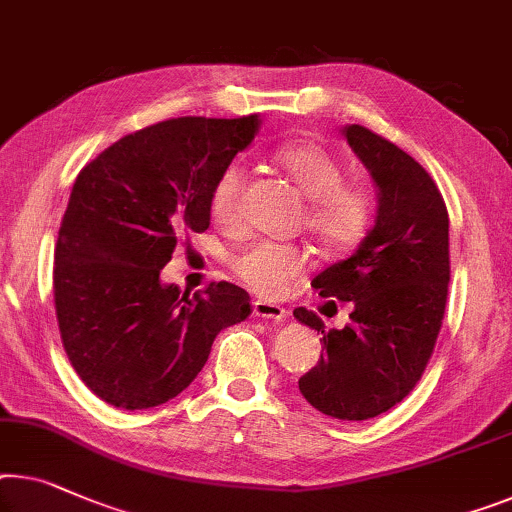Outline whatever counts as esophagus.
I'll list each match as a JSON object with an SVG mask.
<instances>
[{
	"mask_svg": "<svg viewBox=\"0 0 512 512\" xmlns=\"http://www.w3.org/2000/svg\"><path fill=\"white\" fill-rule=\"evenodd\" d=\"M255 317L259 319H271V322H285L287 319V310L280 308V305L271 303V301H255Z\"/></svg>",
	"mask_w": 512,
	"mask_h": 512,
	"instance_id": "1",
	"label": "esophagus"
}]
</instances>
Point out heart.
Returning a JSON list of instances; mask_svg holds the SVG:
<instances>
[{
    "label": "heart",
    "mask_w": 512,
    "mask_h": 512,
    "mask_svg": "<svg viewBox=\"0 0 512 512\" xmlns=\"http://www.w3.org/2000/svg\"><path fill=\"white\" fill-rule=\"evenodd\" d=\"M273 160L287 179L308 200L305 227L329 248H352L372 223L375 202L361 183L345 181V167L324 147L312 142H287L276 149ZM246 186L243 165L232 163L211 190V211L218 223L230 225L239 218L241 193ZM308 266V255L296 246L255 243L232 259V269L257 294L280 296L292 287Z\"/></svg>",
    "instance_id": "obj_1"
}]
</instances>
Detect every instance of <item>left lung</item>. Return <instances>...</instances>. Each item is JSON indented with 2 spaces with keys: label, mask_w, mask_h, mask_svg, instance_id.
Returning a JSON list of instances; mask_svg holds the SVG:
<instances>
[{
  "label": "left lung",
  "mask_w": 512,
  "mask_h": 512,
  "mask_svg": "<svg viewBox=\"0 0 512 512\" xmlns=\"http://www.w3.org/2000/svg\"><path fill=\"white\" fill-rule=\"evenodd\" d=\"M342 135L377 188L375 225L347 259L312 280L319 296L352 305V324L324 331L312 310L294 317L324 333V356L299 379L317 411L368 421L418 384L446 310L448 211L430 174L393 142L349 124Z\"/></svg>",
  "instance_id": "1"
}]
</instances>
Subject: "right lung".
<instances>
[{"instance_id":"obj_1","label":"right lung","mask_w":512,"mask_h":512,"mask_svg":"<svg viewBox=\"0 0 512 512\" xmlns=\"http://www.w3.org/2000/svg\"><path fill=\"white\" fill-rule=\"evenodd\" d=\"M259 126V114L160 121L121 137L75 179L55 248V310L68 361L112 407L177 398L216 335L253 312L230 282L188 296L160 271L183 232L207 230L211 190Z\"/></svg>"}]
</instances>
